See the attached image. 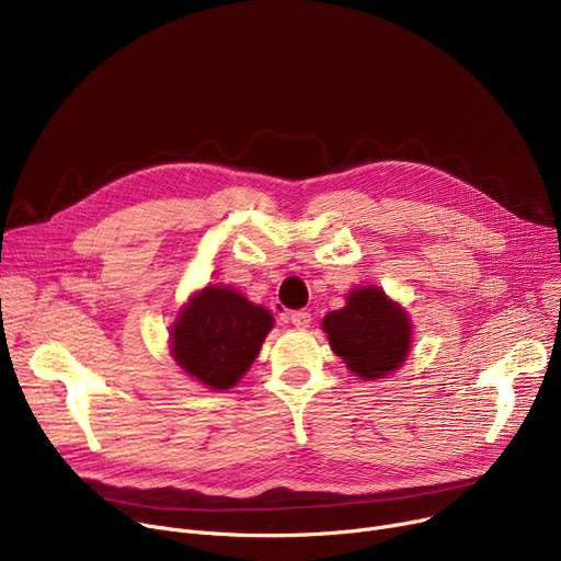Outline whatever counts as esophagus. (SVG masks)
Returning <instances> with one entry per match:
<instances>
[{"mask_svg":"<svg viewBox=\"0 0 561 561\" xmlns=\"http://www.w3.org/2000/svg\"><path fill=\"white\" fill-rule=\"evenodd\" d=\"M290 322L297 327V329H307L311 324V313L309 311H293L290 313Z\"/></svg>","mask_w":561,"mask_h":561,"instance_id":"obj_1","label":"esophagus"}]
</instances>
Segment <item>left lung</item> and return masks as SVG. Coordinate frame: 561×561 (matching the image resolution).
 <instances>
[{"label":"left lung","instance_id":"left-lung-1","mask_svg":"<svg viewBox=\"0 0 561 561\" xmlns=\"http://www.w3.org/2000/svg\"><path fill=\"white\" fill-rule=\"evenodd\" d=\"M331 350L354 375L381 379L397 369L410 347V322L379 288H358L347 297V307L322 320Z\"/></svg>","mask_w":561,"mask_h":561}]
</instances>
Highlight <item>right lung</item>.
Wrapping results in <instances>:
<instances>
[{"instance_id":"add662e5","label":"right lung","mask_w":561,"mask_h":561,"mask_svg":"<svg viewBox=\"0 0 561 561\" xmlns=\"http://www.w3.org/2000/svg\"><path fill=\"white\" fill-rule=\"evenodd\" d=\"M273 316L232 288L207 286L180 313L173 329V358L201 383L232 388L256 358Z\"/></svg>"}]
</instances>
